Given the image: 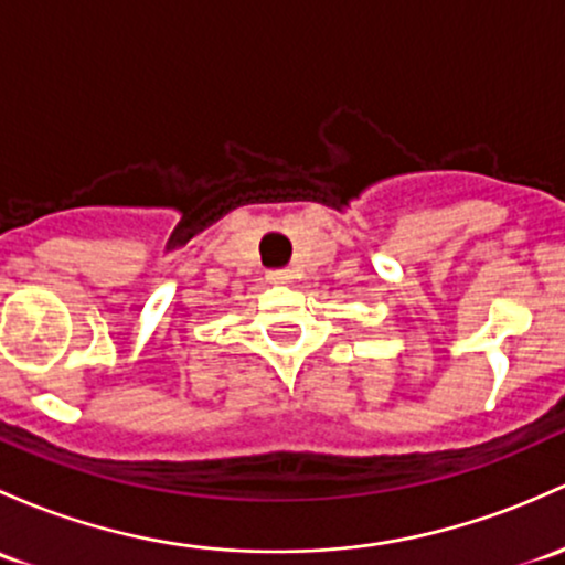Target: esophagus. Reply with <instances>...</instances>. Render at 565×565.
Instances as JSON below:
<instances>
[{"label": "esophagus", "mask_w": 565, "mask_h": 565, "mask_svg": "<svg viewBox=\"0 0 565 565\" xmlns=\"http://www.w3.org/2000/svg\"><path fill=\"white\" fill-rule=\"evenodd\" d=\"M289 278H292V273H289L287 267H276V270H267V281H270V284H289Z\"/></svg>", "instance_id": "1"}]
</instances>
